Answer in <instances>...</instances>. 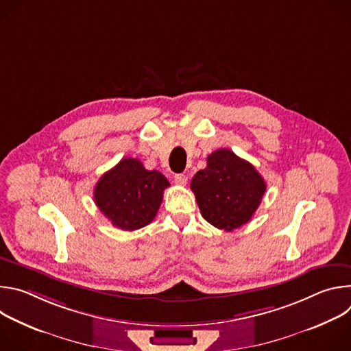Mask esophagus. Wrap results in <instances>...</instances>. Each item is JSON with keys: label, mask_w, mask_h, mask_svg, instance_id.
<instances>
[{"label": "esophagus", "mask_w": 351, "mask_h": 351, "mask_svg": "<svg viewBox=\"0 0 351 351\" xmlns=\"http://www.w3.org/2000/svg\"><path fill=\"white\" fill-rule=\"evenodd\" d=\"M175 182H176L179 186H186V183H187V176L183 175V173H178V175H175Z\"/></svg>", "instance_id": "1"}]
</instances>
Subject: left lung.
Returning a JSON list of instances; mask_svg holds the SVG:
<instances>
[{"label":"left lung","mask_w":351,"mask_h":351,"mask_svg":"<svg viewBox=\"0 0 351 351\" xmlns=\"http://www.w3.org/2000/svg\"><path fill=\"white\" fill-rule=\"evenodd\" d=\"M190 189L203 218L232 232L252 219L267 184L248 161L219 148L207 157V167L193 176Z\"/></svg>","instance_id":"8db88e82"}]
</instances>
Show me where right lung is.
Here are the masks:
<instances>
[{
	"instance_id": "right-lung-1",
	"label": "right lung",
	"mask_w": 351,
	"mask_h": 351,
	"mask_svg": "<svg viewBox=\"0 0 351 351\" xmlns=\"http://www.w3.org/2000/svg\"><path fill=\"white\" fill-rule=\"evenodd\" d=\"M169 186L158 171H147L137 158H123L94 187V202L114 226L136 230L152 222Z\"/></svg>"
}]
</instances>
